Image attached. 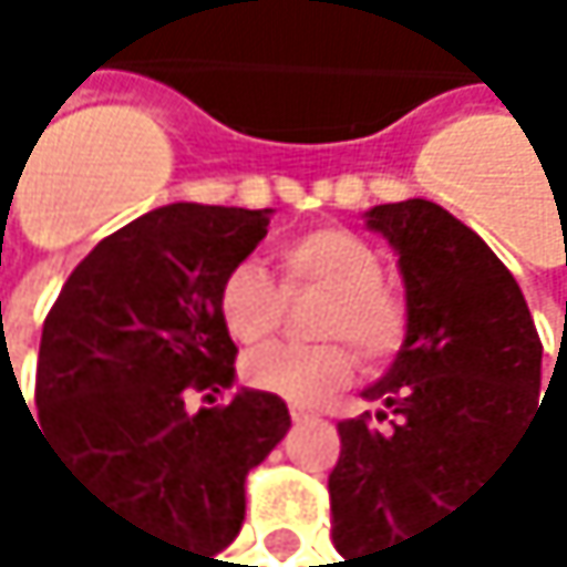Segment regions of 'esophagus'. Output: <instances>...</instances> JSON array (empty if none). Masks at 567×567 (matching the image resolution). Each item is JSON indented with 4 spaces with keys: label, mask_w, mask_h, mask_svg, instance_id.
<instances>
[{
    "label": "esophagus",
    "mask_w": 567,
    "mask_h": 567,
    "mask_svg": "<svg viewBox=\"0 0 567 567\" xmlns=\"http://www.w3.org/2000/svg\"><path fill=\"white\" fill-rule=\"evenodd\" d=\"M289 415H292V422H309V419H316V411L306 408V404H292V408H289Z\"/></svg>",
    "instance_id": "1"
}]
</instances>
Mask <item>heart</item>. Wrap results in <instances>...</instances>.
Wrapping results in <instances>:
<instances>
[{"instance_id":"1","label":"heart","mask_w":567,"mask_h":567,"mask_svg":"<svg viewBox=\"0 0 567 567\" xmlns=\"http://www.w3.org/2000/svg\"><path fill=\"white\" fill-rule=\"evenodd\" d=\"M278 286L255 261H237L217 286V316L241 347L265 343L281 322V296L316 292L309 333L319 343H278L241 363L248 388L296 404L337 391L353 374V353L363 367L381 370L408 343L411 306L401 289L384 281V261L367 237L347 227H312L275 255ZM282 292L278 293L277 289Z\"/></svg>"}]
</instances>
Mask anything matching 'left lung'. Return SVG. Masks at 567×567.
<instances>
[{
  "label": "left lung",
  "mask_w": 567,
  "mask_h": 567,
  "mask_svg": "<svg viewBox=\"0 0 567 567\" xmlns=\"http://www.w3.org/2000/svg\"><path fill=\"white\" fill-rule=\"evenodd\" d=\"M367 217L401 255L411 333L363 391L378 415L337 425L330 534L343 567H415L419 537L473 499L544 404L540 337L517 278L449 210L404 200Z\"/></svg>",
  "instance_id": "1"
}]
</instances>
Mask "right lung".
<instances>
[{"label": "right lung", "mask_w": 567, "mask_h": 567, "mask_svg": "<svg viewBox=\"0 0 567 567\" xmlns=\"http://www.w3.org/2000/svg\"><path fill=\"white\" fill-rule=\"evenodd\" d=\"M268 214L148 210L71 271L40 337L37 415L60 466L197 567L237 537L245 476L292 425L286 401L265 391L214 404L237 360L217 286L268 234ZM189 393L212 408L189 412Z\"/></svg>", "instance_id": "1"}]
</instances>
